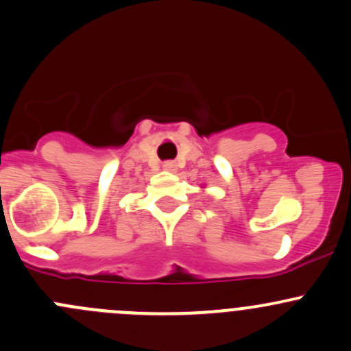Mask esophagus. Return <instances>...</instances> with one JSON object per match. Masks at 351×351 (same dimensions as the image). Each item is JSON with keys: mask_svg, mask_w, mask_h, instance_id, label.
<instances>
[{"mask_svg": "<svg viewBox=\"0 0 351 351\" xmlns=\"http://www.w3.org/2000/svg\"><path fill=\"white\" fill-rule=\"evenodd\" d=\"M162 167H164L165 171H169V172H176V171H177V165H176V162H172V160H167V162H164V165H162Z\"/></svg>", "mask_w": 351, "mask_h": 351, "instance_id": "esophagus-1", "label": "esophagus"}]
</instances>
